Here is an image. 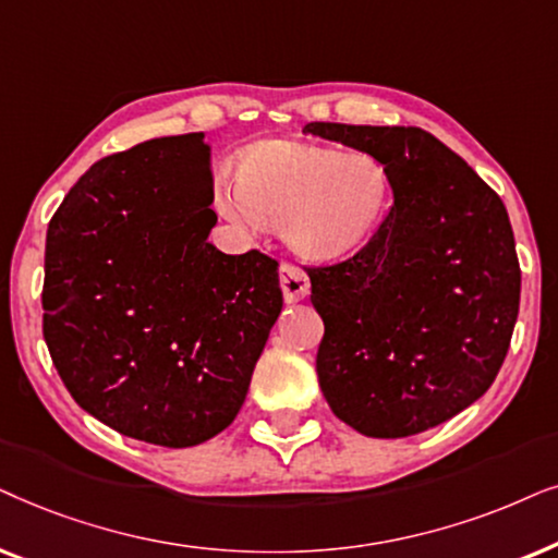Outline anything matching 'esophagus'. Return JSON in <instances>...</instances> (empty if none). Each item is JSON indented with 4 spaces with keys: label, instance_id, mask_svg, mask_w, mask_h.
Segmentation results:
<instances>
[{
    "label": "esophagus",
    "instance_id": "1",
    "mask_svg": "<svg viewBox=\"0 0 558 558\" xmlns=\"http://www.w3.org/2000/svg\"><path fill=\"white\" fill-rule=\"evenodd\" d=\"M280 288H283L286 301L295 303V301L306 299L308 291H311V280L299 265L280 263Z\"/></svg>",
    "mask_w": 558,
    "mask_h": 558
}]
</instances>
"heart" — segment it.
<instances>
[{
  "instance_id": "b5f03b06",
  "label": "heart",
  "mask_w": 558,
  "mask_h": 558,
  "mask_svg": "<svg viewBox=\"0 0 558 558\" xmlns=\"http://www.w3.org/2000/svg\"><path fill=\"white\" fill-rule=\"evenodd\" d=\"M390 175L367 153L344 155L311 145H263L244 158L240 183L217 196L219 211L242 227L283 225L299 255H352L380 227Z\"/></svg>"
}]
</instances>
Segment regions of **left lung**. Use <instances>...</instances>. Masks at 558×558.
<instances>
[{
	"instance_id": "left-lung-1",
	"label": "left lung",
	"mask_w": 558,
	"mask_h": 558,
	"mask_svg": "<svg viewBox=\"0 0 558 558\" xmlns=\"http://www.w3.org/2000/svg\"><path fill=\"white\" fill-rule=\"evenodd\" d=\"M303 132L373 155L392 189L365 247L306 267L324 318L326 403L373 439L439 426L485 396L515 329L521 265L505 204L421 128L311 122Z\"/></svg>"
}]
</instances>
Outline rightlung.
<instances>
[{"instance_id": "right-lung-1", "label": "right lung", "mask_w": 558, "mask_h": 558, "mask_svg": "<svg viewBox=\"0 0 558 558\" xmlns=\"http://www.w3.org/2000/svg\"><path fill=\"white\" fill-rule=\"evenodd\" d=\"M204 132L94 162L48 225L43 337L73 400L130 439L225 430L283 308L278 263L209 242Z\"/></svg>"}]
</instances>
